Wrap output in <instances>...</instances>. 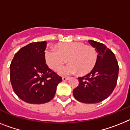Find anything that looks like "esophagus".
<instances>
[{"mask_svg": "<svg viewBox=\"0 0 130 130\" xmlns=\"http://www.w3.org/2000/svg\"><path fill=\"white\" fill-rule=\"evenodd\" d=\"M62 79H63V80H64V81H65V80H67L69 79V77H63V78H62Z\"/></svg>", "mask_w": 130, "mask_h": 130, "instance_id": "34e87169", "label": "esophagus"}]
</instances>
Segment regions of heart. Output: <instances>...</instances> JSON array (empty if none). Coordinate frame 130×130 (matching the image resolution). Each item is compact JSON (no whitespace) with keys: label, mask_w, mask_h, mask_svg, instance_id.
I'll return each instance as SVG.
<instances>
[{"label":"heart","mask_w":130,"mask_h":130,"mask_svg":"<svg viewBox=\"0 0 130 130\" xmlns=\"http://www.w3.org/2000/svg\"><path fill=\"white\" fill-rule=\"evenodd\" d=\"M45 59L49 67L57 70L69 59L70 63L59 71L61 75L89 73L93 69L98 59V53L94 47L79 42L60 43L57 49L48 47L45 52Z\"/></svg>","instance_id":"b5f03b06"}]
</instances>
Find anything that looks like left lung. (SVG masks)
Returning <instances> with one entry per match:
<instances>
[{
    "mask_svg": "<svg viewBox=\"0 0 130 130\" xmlns=\"http://www.w3.org/2000/svg\"><path fill=\"white\" fill-rule=\"evenodd\" d=\"M89 43L95 47L98 59L87 75L78 77L79 84L73 91L80 102L93 104L103 101L112 93L117 84L119 66L114 53L105 45L93 40Z\"/></svg>",
    "mask_w": 130,
    "mask_h": 130,
    "instance_id": "obj_1",
    "label": "left lung"
}]
</instances>
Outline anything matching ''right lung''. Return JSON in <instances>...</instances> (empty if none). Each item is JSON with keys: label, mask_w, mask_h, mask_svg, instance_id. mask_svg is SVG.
I'll return each mask as SVG.
<instances>
[{"label": "right lung", "mask_w": 130, "mask_h": 130, "mask_svg": "<svg viewBox=\"0 0 130 130\" xmlns=\"http://www.w3.org/2000/svg\"><path fill=\"white\" fill-rule=\"evenodd\" d=\"M46 41L29 43L12 61L10 82L15 94L30 104H43L53 99L62 78L45 63Z\"/></svg>", "instance_id": "1"}]
</instances>
